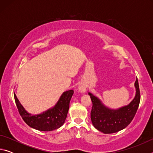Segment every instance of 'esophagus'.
<instances>
[{
	"mask_svg": "<svg viewBox=\"0 0 153 153\" xmlns=\"http://www.w3.org/2000/svg\"><path fill=\"white\" fill-rule=\"evenodd\" d=\"M78 90L79 92H85L86 91V87L84 86V84H80L78 87Z\"/></svg>",
	"mask_w": 153,
	"mask_h": 153,
	"instance_id": "34e87169",
	"label": "esophagus"
}]
</instances>
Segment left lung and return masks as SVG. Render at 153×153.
<instances>
[{
    "label": "left lung",
    "instance_id": "1",
    "mask_svg": "<svg viewBox=\"0 0 153 153\" xmlns=\"http://www.w3.org/2000/svg\"><path fill=\"white\" fill-rule=\"evenodd\" d=\"M134 85L136 92L132 101L128 105L115 110L106 107L97 97L88 93L92 102L90 118L96 129L104 134H112L126 128L131 123L140 101L138 79H136Z\"/></svg>",
    "mask_w": 153,
    "mask_h": 153
}]
</instances>
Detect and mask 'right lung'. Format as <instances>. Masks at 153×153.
I'll list each match as a JSON object with an SVG mask.
<instances>
[{
    "label": "right lung",
    "instance_id": "1",
    "mask_svg": "<svg viewBox=\"0 0 153 153\" xmlns=\"http://www.w3.org/2000/svg\"><path fill=\"white\" fill-rule=\"evenodd\" d=\"M73 94V90L64 92L55 107L36 115H31L25 110L15 94L14 98L20 115L28 126L40 131H50L63 125L69 111V102Z\"/></svg>",
    "mask_w": 153,
    "mask_h": 153
}]
</instances>
